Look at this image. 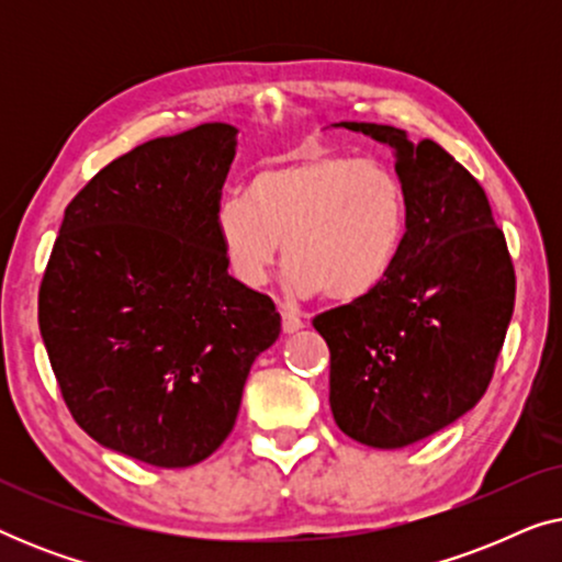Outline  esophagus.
Segmentation results:
<instances>
[{
  "label": "esophagus",
  "mask_w": 562,
  "mask_h": 562,
  "mask_svg": "<svg viewBox=\"0 0 562 562\" xmlns=\"http://www.w3.org/2000/svg\"><path fill=\"white\" fill-rule=\"evenodd\" d=\"M281 325H283V333H299V329L304 327V319L299 317L296 312L291 310H281Z\"/></svg>",
  "instance_id": "esophagus-1"
}]
</instances>
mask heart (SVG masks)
Wrapping results in <instances>:
<instances>
[{
  "label": "heart",
  "mask_w": 562,
  "mask_h": 562,
  "mask_svg": "<svg viewBox=\"0 0 562 562\" xmlns=\"http://www.w3.org/2000/svg\"><path fill=\"white\" fill-rule=\"evenodd\" d=\"M409 229V191L381 158L304 148L258 168L243 194L222 196L212 233L227 271L260 289L283 243L289 283L358 302L386 281Z\"/></svg>",
  "instance_id": "b5f03b06"
}]
</instances>
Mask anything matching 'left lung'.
<instances>
[{
  "mask_svg": "<svg viewBox=\"0 0 562 562\" xmlns=\"http://www.w3.org/2000/svg\"><path fill=\"white\" fill-rule=\"evenodd\" d=\"M396 153L409 191V229L373 294L312 319L329 348V409L337 427L394 450L440 432L486 394L517 279L486 191L435 140L340 122Z\"/></svg>",
  "mask_w": 562,
  "mask_h": 562,
  "instance_id": "8db88e82",
  "label": "left lung"
}]
</instances>
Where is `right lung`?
<instances>
[{
    "label": "right lung",
    "mask_w": 562,
    "mask_h": 562,
    "mask_svg": "<svg viewBox=\"0 0 562 562\" xmlns=\"http://www.w3.org/2000/svg\"><path fill=\"white\" fill-rule=\"evenodd\" d=\"M235 135L206 122L104 166L66 206L37 294L76 425L148 465L210 458L281 333L271 296L227 273L212 233Z\"/></svg>",
    "instance_id": "obj_1"
}]
</instances>
